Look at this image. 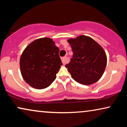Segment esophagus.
Returning <instances> with one entry per match:
<instances>
[{
    "label": "esophagus",
    "mask_w": 127,
    "mask_h": 127,
    "mask_svg": "<svg viewBox=\"0 0 127 127\" xmlns=\"http://www.w3.org/2000/svg\"><path fill=\"white\" fill-rule=\"evenodd\" d=\"M62 59V62L63 63L64 65H65L67 62V57H64L61 58Z\"/></svg>",
    "instance_id": "esophagus-1"
}]
</instances>
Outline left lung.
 Returning <instances> with one entry per match:
<instances>
[{
    "mask_svg": "<svg viewBox=\"0 0 127 127\" xmlns=\"http://www.w3.org/2000/svg\"><path fill=\"white\" fill-rule=\"evenodd\" d=\"M67 41L73 54L65 66L72 77L83 85L96 82L102 77L106 66L107 58L104 50L88 36L81 35Z\"/></svg>",
    "mask_w": 127,
    "mask_h": 127,
    "instance_id": "1",
    "label": "left lung"
}]
</instances>
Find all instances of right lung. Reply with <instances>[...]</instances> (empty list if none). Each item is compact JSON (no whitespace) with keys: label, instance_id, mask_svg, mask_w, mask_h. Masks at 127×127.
<instances>
[{"label":"right lung","instance_id":"add662e5","mask_svg":"<svg viewBox=\"0 0 127 127\" xmlns=\"http://www.w3.org/2000/svg\"><path fill=\"white\" fill-rule=\"evenodd\" d=\"M59 51L50 38H41L29 44L20 58L21 72L26 82L36 89L50 86L62 65Z\"/></svg>","mask_w":127,"mask_h":127}]
</instances>
